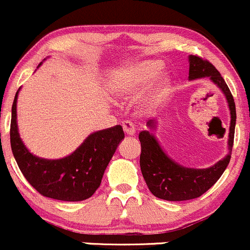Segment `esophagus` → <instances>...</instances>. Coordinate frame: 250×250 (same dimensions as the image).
I'll return each mask as SVG.
<instances>
[{
  "instance_id": "esophagus-1",
  "label": "esophagus",
  "mask_w": 250,
  "mask_h": 250,
  "mask_svg": "<svg viewBox=\"0 0 250 250\" xmlns=\"http://www.w3.org/2000/svg\"><path fill=\"white\" fill-rule=\"evenodd\" d=\"M123 128H124V132L128 136H133L136 133L135 126H133L132 123H130V122L123 123Z\"/></svg>"
}]
</instances>
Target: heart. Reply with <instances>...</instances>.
Masks as SVG:
<instances>
[{"mask_svg":"<svg viewBox=\"0 0 250 250\" xmlns=\"http://www.w3.org/2000/svg\"><path fill=\"white\" fill-rule=\"evenodd\" d=\"M164 62L160 60H141L127 63L115 71L110 81V91L117 99L132 100L148 86L136 102V108L141 114H150L164 104L172 84V78L163 71Z\"/></svg>","mask_w":250,"mask_h":250,"instance_id":"obj_1","label":"heart"}]
</instances>
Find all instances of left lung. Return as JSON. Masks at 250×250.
Masks as SVG:
<instances>
[{
  "instance_id": "1",
  "label": "left lung",
  "mask_w": 250,
  "mask_h": 250,
  "mask_svg": "<svg viewBox=\"0 0 250 250\" xmlns=\"http://www.w3.org/2000/svg\"><path fill=\"white\" fill-rule=\"evenodd\" d=\"M208 78L213 82L225 96L230 109L228 149L225 158L207 168H191L169 158L154 135L158 122L151 119L146 123L148 130L140 133L141 142L140 165L143 178L154 196L167 201H185L200 197L215 184L228 167L232 151L236 126V106L230 89L226 85L218 69L207 60L189 55V81Z\"/></svg>"
}]
</instances>
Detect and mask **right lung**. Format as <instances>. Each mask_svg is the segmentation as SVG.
I'll list each match as a JSON object with an SVG mask.
<instances>
[{
	"mask_svg": "<svg viewBox=\"0 0 250 250\" xmlns=\"http://www.w3.org/2000/svg\"><path fill=\"white\" fill-rule=\"evenodd\" d=\"M43 62L38 65L40 67ZM15 94L10 122L13 155L27 182L45 197L77 202L89 199L99 189L110 159L125 135L120 125L90 133L72 154L62 159H43L33 155L19 135Z\"/></svg>",
	"mask_w": 250,
	"mask_h": 250,
	"instance_id": "1",
	"label": "right lung"
}]
</instances>
